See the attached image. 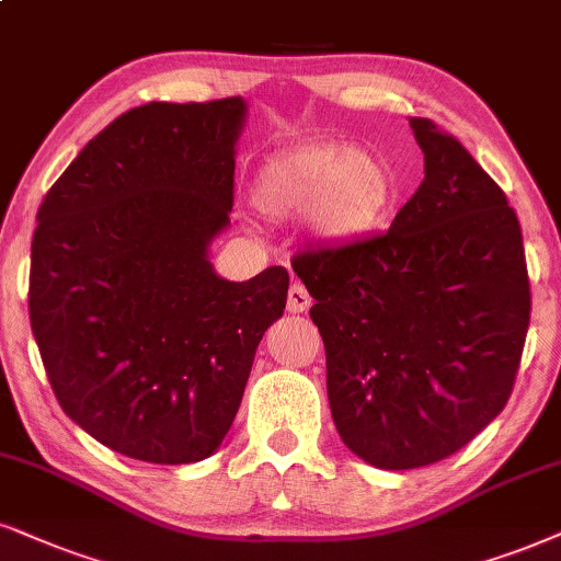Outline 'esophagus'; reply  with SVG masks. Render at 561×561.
Returning a JSON list of instances; mask_svg holds the SVG:
<instances>
[{
	"mask_svg": "<svg viewBox=\"0 0 561 561\" xmlns=\"http://www.w3.org/2000/svg\"><path fill=\"white\" fill-rule=\"evenodd\" d=\"M313 305V297L308 295V289L300 282H293V287H289L287 293V310L289 313H305V310Z\"/></svg>",
	"mask_w": 561,
	"mask_h": 561,
	"instance_id": "obj_1",
	"label": "esophagus"
}]
</instances>
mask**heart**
I'll list each match as a JSON object with an SVG mask.
<instances>
[{
  "label": "heart",
  "mask_w": 561,
  "mask_h": 561,
  "mask_svg": "<svg viewBox=\"0 0 561 561\" xmlns=\"http://www.w3.org/2000/svg\"><path fill=\"white\" fill-rule=\"evenodd\" d=\"M399 198V179L378 154L313 141L264 160L251 202L268 222L310 215L318 236L357 240L380 228Z\"/></svg>",
  "instance_id": "obj_1"
}]
</instances>
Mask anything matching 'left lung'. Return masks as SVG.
I'll return each instance as SVG.
<instances>
[{"mask_svg": "<svg viewBox=\"0 0 561 561\" xmlns=\"http://www.w3.org/2000/svg\"><path fill=\"white\" fill-rule=\"evenodd\" d=\"M409 124L424 181L391 230L293 259L316 300L333 424L388 471L453 456L505 409L530 321L505 191L430 118Z\"/></svg>", "mask_w": 561, "mask_h": 561, "instance_id": "8db88e82", "label": "left lung"}]
</instances>
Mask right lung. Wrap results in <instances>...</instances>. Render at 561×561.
Masks as SVG:
<instances>
[{
	"mask_svg": "<svg viewBox=\"0 0 561 561\" xmlns=\"http://www.w3.org/2000/svg\"><path fill=\"white\" fill-rule=\"evenodd\" d=\"M243 98L147 103L48 188L31 248V329L69 420L122 456L196 463L236 420L289 274H215Z\"/></svg>",
	"mask_w": 561,
	"mask_h": 561,
	"instance_id": "add662e5",
	"label": "right lung"
}]
</instances>
